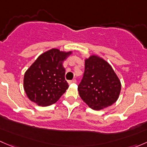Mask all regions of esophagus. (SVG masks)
<instances>
[{"label":"esophagus","instance_id":"1","mask_svg":"<svg viewBox=\"0 0 147 147\" xmlns=\"http://www.w3.org/2000/svg\"><path fill=\"white\" fill-rule=\"evenodd\" d=\"M76 80L75 79H74V80H70V81H68V83H69V84H71V83H76Z\"/></svg>","mask_w":147,"mask_h":147}]
</instances>
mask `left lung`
Masks as SVG:
<instances>
[{
	"label": "left lung",
	"mask_w": 147,
	"mask_h": 147,
	"mask_svg": "<svg viewBox=\"0 0 147 147\" xmlns=\"http://www.w3.org/2000/svg\"><path fill=\"white\" fill-rule=\"evenodd\" d=\"M78 90L80 97L91 109L101 110L118 100L121 82L112 66L93 55L84 60V72Z\"/></svg>",
	"instance_id": "1"
}]
</instances>
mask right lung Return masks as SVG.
Wrapping results in <instances>:
<instances>
[{
  "label": "right lung",
  "mask_w": 147,
  "mask_h": 147,
  "mask_svg": "<svg viewBox=\"0 0 147 147\" xmlns=\"http://www.w3.org/2000/svg\"><path fill=\"white\" fill-rule=\"evenodd\" d=\"M72 51L53 48L41 54L26 70L23 87L30 101L39 106L55 103L67 90L63 61Z\"/></svg>",
  "instance_id": "add662e5"
}]
</instances>
